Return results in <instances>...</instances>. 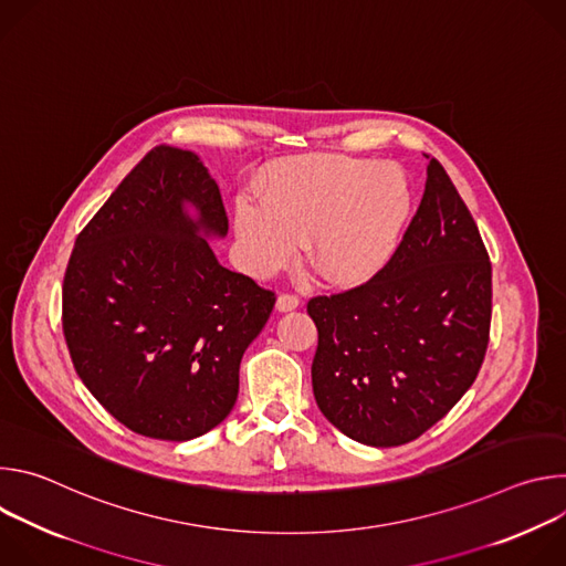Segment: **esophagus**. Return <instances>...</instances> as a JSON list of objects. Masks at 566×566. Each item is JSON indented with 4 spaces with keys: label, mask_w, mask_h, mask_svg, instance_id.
Segmentation results:
<instances>
[{
    "label": "esophagus",
    "mask_w": 566,
    "mask_h": 566,
    "mask_svg": "<svg viewBox=\"0 0 566 566\" xmlns=\"http://www.w3.org/2000/svg\"><path fill=\"white\" fill-rule=\"evenodd\" d=\"M275 306H277V311H282V313L293 311V308H297V306H300V297H297L295 293H282V295L277 297Z\"/></svg>",
    "instance_id": "34e87169"
}]
</instances>
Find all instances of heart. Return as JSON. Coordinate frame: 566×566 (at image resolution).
I'll use <instances>...</instances> for the list:
<instances>
[{
	"label": "heart",
	"instance_id": "1",
	"mask_svg": "<svg viewBox=\"0 0 566 566\" xmlns=\"http://www.w3.org/2000/svg\"><path fill=\"white\" fill-rule=\"evenodd\" d=\"M412 206L410 181L391 164L308 154L273 166L260 203L241 199L234 234L251 273L289 266L304 241L313 273L334 286L374 277L394 255Z\"/></svg>",
	"mask_w": 566,
	"mask_h": 566
}]
</instances>
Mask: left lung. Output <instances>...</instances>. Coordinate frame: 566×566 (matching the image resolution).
Wrapping results in <instances>:
<instances>
[{
	"label": "left lung",
	"mask_w": 566,
	"mask_h": 566,
	"mask_svg": "<svg viewBox=\"0 0 566 566\" xmlns=\"http://www.w3.org/2000/svg\"><path fill=\"white\" fill-rule=\"evenodd\" d=\"M493 271L437 158L391 260L365 284L306 304L317 327L313 396L349 439L391 448L443 419L489 349Z\"/></svg>",
	"instance_id": "8db88e82"
}]
</instances>
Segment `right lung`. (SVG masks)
Instances as JSON below:
<instances>
[{"mask_svg":"<svg viewBox=\"0 0 566 566\" xmlns=\"http://www.w3.org/2000/svg\"><path fill=\"white\" fill-rule=\"evenodd\" d=\"M226 232L199 156L158 145L75 239L64 340L80 380L136 434L190 441L234 406L241 356L275 293L217 262L208 239Z\"/></svg>","mask_w":566,"mask_h":566,"instance_id":"1","label":"right lung"}]
</instances>
